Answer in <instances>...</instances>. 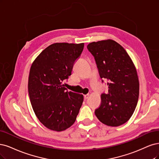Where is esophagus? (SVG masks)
<instances>
[{"label": "esophagus", "instance_id": "1", "mask_svg": "<svg viewBox=\"0 0 159 159\" xmlns=\"http://www.w3.org/2000/svg\"><path fill=\"white\" fill-rule=\"evenodd\" d=\"M89 97V94H85V95H84V100H86V99H88V98Z\"/></svg>", "mask_w": 159, "mask_h": 159}]
</instances>
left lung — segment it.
<instances>
[{"mask_svg":"<svg viewBox=\"0 0 159 159\" xmlns=\"http://www.w3.org/2000/svg\"><path fill=\"white\" fill-rule=\"evenodd\" d=\"M87 48L94 57L100 78L107 79L108 87V92L101 95V105L95 115L105 125L120 126L129 120L139 98L135 65L124 48L114 40L92 42Z\"/></svg>","mask_w":159,"mask_h":159,"instance_id":"1","label":"left lung"}]
</instances>
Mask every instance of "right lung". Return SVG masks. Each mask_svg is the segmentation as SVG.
Returning a JSON list of instances; mask_svg holds the SVG:
<instances>
[{"mask_svg":"<svg viewBox=\"0 0 159 159\" xmlns=\"http://www.w3.org/2000/svg\"><path fill=\"white\" fill-rule=\"evenodd\" d=\"M84 43L50 45L35 59L30 70L28 93L39 121L48 129L61 131L72 125L83 104V94L65 85Z\"/></svg>","mask_w":159,"mask_h":159,"instance_id":"obj_1","label":"right lung"}]
</instances>
